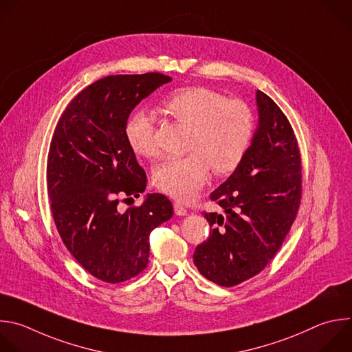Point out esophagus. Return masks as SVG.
I'll return each mask as SVG.
<instances>
[{
    "mask_svg": "<svg viewBox=\"0 0 352 352\" xmlns=\"http://www.w3.org/2000/svg\"><path fill=\"white\" fill-rule=\"evenodd\" d=\"M174 212L177 215H186L188 210L181 204V203H174Z\"/></svg>",
    "mask_w": 352,
    "mask_h": 352,
    "instance_id": "34e87169",
    "label": "esophagus"
}]
</instances>
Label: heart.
<instances>
[{"instance_id":"heart-1","label":"heart","mask_w":352,"mask_h":352,"mask_svg":"<svg viewBox=\"0 0 352 352\" xmlns=\"http://www.w3.org/2000/svg\"><path fill=\"white\" fill-rule=\"evenodd\" d=\"M162 109L189 127L184 157L160 164L153 175L156 186L179 201H188L206 184L210 170L228 174L246 156L256 134V114L242 99H228L204 87L182 88L167 96ZM130 148L140 156L160 155L155 141V117L146 110L135 111L126 124Z\"/></svg>"}]
</instances>
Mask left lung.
<instances>
[{
    "instance_id": "left-lung-1",
    "label": "left lung",
    "mask_w": 352,
    "mask_h": 352,
    "mask_svg": "<svg viewBox=\"0 0 352 352\" xmlns=\"http://www.w3.org/2000/svg\"><path fill=\"white\" fill-rule=\"evenodd\" d=\"M258 127L232 175L210 199L223 212H204L211 230L193 263L208 280L232 287L260 274L280 249L301 201V157L280 107L256 94Z\"/></svg>"
}]
</instances>
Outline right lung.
<instances>
[{
  "label": "right lung",
  "instance_id": "add662e5",
  "mask_svg": "<svg viewBox=\"0 0 352 352\" xmlns=\"http://www.w3.org/2000/svg\"><path fill=\"white\" fill-rule=\"evenodd\" d=\"M171 81L162 73L103 77L74 96L62 113L47 160V190L59 235L77 263L106 283L137 276L149 263V235L173 217L162 193L140 197L146 174L126 138L133 109Z\"/></svg>",
  "mask_w": 352,
  "mask_h": 352
}]
</instances>
